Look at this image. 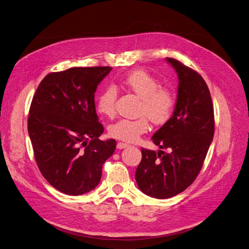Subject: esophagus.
<instances>
[{
  "instance_id": "1",
  "label": "esophagus",
  "mask_w": 249,
  "mask_h": 249,
  "mask_svg": "<svg viewBox=\"0 0 249 249\" xmlns=\"http://www.w3.org/2000/svg\"><path fill=\"white\" fill-rule=\"evenodd\" d=\"M128 146H129V144H127V143H123V142H118L117 143V148L118 149H123V148H126Z\"/></svg>"
}]
</instances>
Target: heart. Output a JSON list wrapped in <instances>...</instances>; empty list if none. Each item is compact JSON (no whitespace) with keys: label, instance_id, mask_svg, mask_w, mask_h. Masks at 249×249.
<instances>
[{"label":"heart","instance_id":"heart-1","mask_svg":"<svg viewBox=\"0 0 249 249\" xmlns=\"http://www.w3.org/2000/svg\"><path fill=\"white\" fill-rule=\"evenodd\" d=\"M120 84L141 98L139 113L143 116L137 119H120L111 124L108 129L111 137L136 142L150 127L148 118L158 125L170 119L175 106L174 94L170 89L161 87L160 82L152 75L143 70L132 71L121 79ZM117 96L115 87H106L97 99L99 113L109 118L114 117Z\"/></svg>","mask_w":249,"mask_h":249}]
</instances>
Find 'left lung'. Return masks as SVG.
<instances>
[{
    "label": "left lung",
    "instance_id": "obj_1",
    "mask_svg": "<svg viewBox=\"0 0 249 249\" xmlns=\"http://www.w3.org/2000/svg\"><path fill=\"white\" fill-rule=\"evenodd\" d=\"M178 94L172 117L152 136L153 143L169 152L141 148L135 178L139 189L165 199L190 186L199 174L214 135V111L204 79L173 58Z\"/></svg>",
    "mask_w": 249,
    "mask_h": 249
}]
</instances>
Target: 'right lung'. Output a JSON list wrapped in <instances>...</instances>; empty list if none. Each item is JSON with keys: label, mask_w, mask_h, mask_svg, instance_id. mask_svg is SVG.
Listing matches in <instances>:
<instances>
[{"label": "right lung", "mask_w": 249, "mask_h": 249, "mask_svg": "<svg viewBox=\"0 0 249 249\" xmlns=\"http://www.w3.org/2000/svg\"><path fill=\"white\" fill-rule=\"evenodd\" d=\"M111 67H74L48 74L33 97L28 132L44 178L57 190L81 195L94 189L114 139H99L94 95Z\"/></svg>", "instance_id": "1"}]
</instances>
